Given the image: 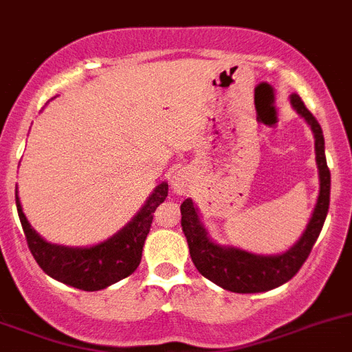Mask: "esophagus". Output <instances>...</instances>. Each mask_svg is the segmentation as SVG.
<instances>
[{
    "mask_svg": "<svg viewBox=\"0 0 352 352\" xmlns=\"http://www.w3.org/2000/svg\"><path fill=\"white\" fill-rule=\"evenodd\" d=\"M172 187H173V191L179 192V195H182V192L186 191V179H184L182 175H175L173 177Z\"/></svg>",
    "mask_w": 352,
    "mask_h": 352,
    "instance_id": "34e87169",
    "label": "esophagus"
}]
</instances>
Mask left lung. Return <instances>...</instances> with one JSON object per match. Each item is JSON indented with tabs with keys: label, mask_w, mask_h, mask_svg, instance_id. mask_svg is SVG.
Instances as JSON below:
<instances>
[{
	"label": "left lung",
	"mask_w": 352,
	"mask_h": 352,
	"mask_svg": "<svg viewBox=\"0 0 352 352\" xmlns=\"http://www.w3.org/2000/svg\"><path fill=\"white\" fill-rule=\"evenodd\" d=\"M292 104L313 128L316 139L314 142L316 161L320 168V196H318L316 208L297 245L292 246L287 254L276 257H262L238 248H221L208 239L205 229L199 224L198 213L191 199H184L180 205V213H182L180 224L196 269L210 281L229 292L257 294V292L272 290L292 280L309 257L327 219L328 205H330V168L324 157L323 131L316 118L305 107L298 95H292Z\"/></svg>",
	"instance_id": "left-lung-1"
}]
</instances>
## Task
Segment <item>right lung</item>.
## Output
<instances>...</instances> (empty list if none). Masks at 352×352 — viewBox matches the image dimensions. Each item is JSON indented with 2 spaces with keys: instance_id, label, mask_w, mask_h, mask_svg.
Returning <instances> with one entry per match:
<instances>
[{
  "instance_id": "right-lung-1",
  "label": "right lung",
  "mask_w": 352,
  "mask_h": 352,
  "mask_svg": "<svg viewBox=\"0 0 352 352\" xmlns=\"http://www.w3.org/2000/svg\"><path fill=\"white\" fill-rule=\"evenodd\" d=\"M168 196V184H160L135 219L116 236L91 248H67L50 245L29 226L19 196L15 195L17 212L24 229L28 246L39 267L48 276L69 287L85 292H97L123 280L135 271L142 258V246L153 222L157 205Z\"/></svg>"
}]
</instances>
